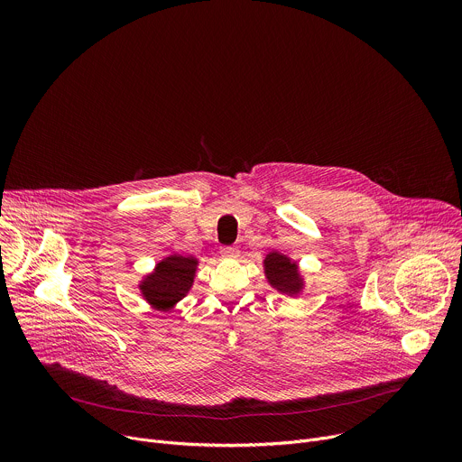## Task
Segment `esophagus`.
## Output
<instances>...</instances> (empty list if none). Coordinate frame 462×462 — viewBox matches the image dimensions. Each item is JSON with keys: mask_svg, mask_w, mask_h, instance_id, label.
<instances>
[{"mask_svg": "<svg viewBox=\"0 0 462 462\" xmlns=\"http://www.w3.org/2000/svg\"><path fill=\"white\" fill-rule=\"evenodd\" d=\"M221 255L234 259L239 255V248L237 246H221Z\"/></svg>", "mask_w": 462, "mask_h": 462, "instance_id": "1", "label": "esophagus"}]
</instances>
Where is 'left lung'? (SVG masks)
I'll use <instances>...</instances> for the list:
<instances>
[{"label": "left lung", "mask_w": 462, "mask_h": 462, "mask_svg": "<svg viewBox=\"0 0 462 462\" xmlns=\"http://www.w3.org/2000/svg\"><path fill=\"white\" fill-rule=\"evenodd\" d=\"M265 276L269 280V283L283 294L289 296H298L303 289V278L298 271V263L292 261L289 255L282 254V252H269L265 261Z\"/></svg>", "instance_id": "1"}]
</instances>
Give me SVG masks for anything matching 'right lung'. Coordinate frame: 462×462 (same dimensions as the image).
<instances>
[{
	"mask_svg": "<svg viewBox=\"0 0 462 462\" xmlns=\"http://www.w3.org/2000/svg\"><path fill=\"white\" fill-rule=\"evenodd\" d=\"M197 265L199 261L191 255L171 254L164 257L139 285L144 300L155 310L173 309L191 289Z\"/></svg>",
	"mask_w": 462,
	"mask_h": 462,
	"instance_id": "add662e5",
	"label": "right lung"
}]
</instances>
